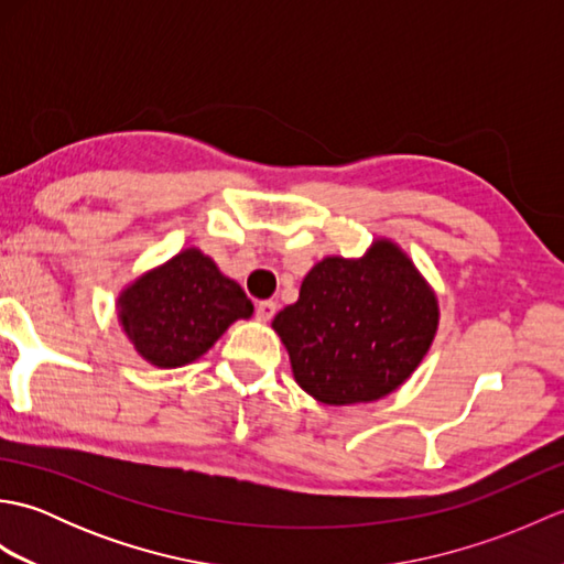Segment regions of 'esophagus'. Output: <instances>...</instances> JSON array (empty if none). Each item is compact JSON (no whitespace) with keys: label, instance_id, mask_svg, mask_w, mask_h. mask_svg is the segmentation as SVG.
I'll list each match as a JSON object with an SVG mask.
<instances>
[{"label":"esophagus","instance_id":"34e87169","mask_svg":"<svg viewBox=\"0 0 564 564\" xmlns=\"http://www.w3.org/2000/svg\"><path fill=\"white\" fill-rule=\"evenodd\" d=\"M275 310H279V305H275L273 301H261V303L257 305V319L269 322V319L275 315Z\"/></svg>","mask_w":564,"mask_h":564}]
</instances>
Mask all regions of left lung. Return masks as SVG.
<instances>
[{"label": "left lung", "instance_id": "8db88e82", "mask_svg": "<svg viewBox=\"0 0 564 564\" xmlns=\"http://www.w3.org/2000/svg\"><path fill=\"white\" fill-rule=\"evenodd\" d=\"M273 329L295 382L317 402H376L422 364L438 329V301L398 245L376 239L361 259L315 263Z\"/></svg>", "mask_w": 564, "mask_h": 564}]
</instances>
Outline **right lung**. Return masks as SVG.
<instances>
[{"label": "right lung", "mask_w": 564, "mask_h": 564, "mask_svg": "<svg viewBox=\"0 0 564 564\" xmlns=\"http://www.w3.org/2000/svg\"><path fill=\"white\" fill-rule=\"evenodd\" d=\"M254 313L239 283L191 247L142 273L118 295V317L135 351L158 368L196 361L235 319Z\"/></svg>", "instance_id": "1"}]
</instances>
